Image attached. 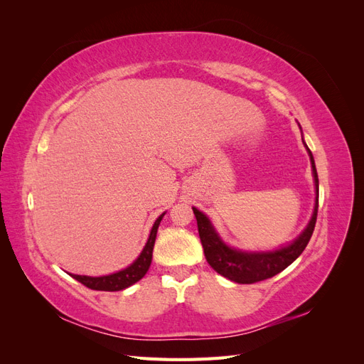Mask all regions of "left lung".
<instances>
[{"label": "left lung", "mask_w": 364, "mask_h": 364, "mask_svg": "<svg viewBox=\"0 0 364 364\" xmlns=\"http://www.w3.org/2000/svg\"><path fill=\"white\" fill-rule=\"evenodd\" d=\"M304 146L306 147L305 142ZM306 151L308 155H310L316 185L314 211L310 223L306 225L304 232L289 246L269 252H245L240 249L229 247L225 241L218 237L213 223L209 222V218L197 208H193L197 220V228H199V237L203 246L205 258L209 266H211L218 274H222V277L238 284L259 282L274 277V274H278L284 269H287L304 252L308 241H310L313 235L318 208V178L316 171V164L310 149L306 147Z\"/></svg>", "instance_id": "obj_1"}]
</instances>
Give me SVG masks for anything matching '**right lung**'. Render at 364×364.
Wrapping results in <instances>:
<instances>
[{
  "mask_svg": "<svg viewBox=\"0 0 364 364\" xmlns=\"http://www.w3.org/2000/svg\"><path fill=\"white\" fill-rule=\"evenodd\" d=\"M165 215L161 214L155 225H153L147 243L139 253V257L130 264L129 267L119 270L112 274H106V277H85V274H71V277L82 282L85 287L91 289V290H102V291H118V290H124L130 287L132 284L138 282L141 278H144V274L147 273L150 264H151V255H153V246H155V240H156V232L162 217Z\"/></svg>",
  "mask_w": 364,
  "mask_h": 364,
  "instance_id": "add662e5",
  "label": "right lung"
}]
</instances>
